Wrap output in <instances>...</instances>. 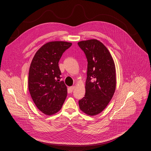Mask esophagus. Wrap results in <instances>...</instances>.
I'll use <instances>...</instances> for the list:
<instances>
[{"label": "esophagus", "instance_id": "1", "mask_svg": "<svg viewBox=\"0 0 151 151\" xmlns=\"http://www.w3.org/2000/svg\"><path fill=\"white\" fill-rule=\"evenodd\" d=\"M75 88V86H70V87L68 88L69 92H72V91L74 90Z\"/></svg>", "mask_w": 151, "mask_h": 151}]
</instances>
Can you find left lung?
I'll list each match as a JSON object with an SVG mask.
<instances>
[{"mask_svg": "<svg viewBox=\"0 0 151 151\" xmlns=\"http://www.w3.org/2000/svg\"><path fill=\"white\" fill-rule=\"evenodd\" d=\"M78 44L88 61L86 94L79 101V108L86 114L93 116L105 109L114 95L115 64L108 49L100 41L92 39Z\"/></svg>", "mask_w": 151, "mask_h": 151, "instance_id": "left-lung-1", "label": "left lung"}]
</instances>
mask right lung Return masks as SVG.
I'll return each mask as SVG.
<instances>
[{
    "label": "right lung",
    "mask_w": 151,
    "mask_h": 151,
    "mask_svg": "<svg viewBox=\"0 0 151 151\" xmlns=\"http://www.w3.org/2000/svg\"><path fill=\"white\" fill-rule=\"evenodd\" d=\"M72 43L52 41L45 43L36 52L29 71L28 88L37 108L46 115L57 113L67 94V86L60 81L58 62Z\"/></svg>",
    "instance_id": "add662e5"
}]
</instances>
